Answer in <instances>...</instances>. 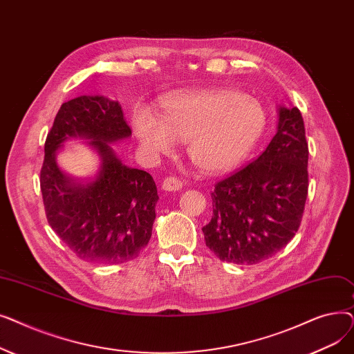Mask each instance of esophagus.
Wrapping results in <instances>:
<instances>
[{
    "label": "esophagus",
    "mask_w": 354,
    "mask_h": 354,
    "mask_svg": "<svg viewBox=\"0 0 354 354\" xmlns=\"http://www.w3.org/2000/svg\"><path fill=\"white\" fill-rule=\"evenodd\" d=\"M182 188V180L176 176H169L165 178L162 182V189L167 191V192H175L179 191Z\"/></svg>",
    "instance_id": "34e87169"
}]
</instances>
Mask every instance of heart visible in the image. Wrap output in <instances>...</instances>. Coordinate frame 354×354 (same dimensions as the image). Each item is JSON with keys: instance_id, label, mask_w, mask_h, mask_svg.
<instances>
[{"instance_id": "b5f03b06", "label": "heart", "mask_w": 354, "mask_h": 354, "mask_svg": "<svg viewBox=\"0 0 354 354\" xmlns=\"http://www.w3.org/2000/svg\"><path fill=\"white\" fill-rule=\"evenodd\" d=\"M130 123L149 162L171 155L178 140H185L188 156L199 169L221 174L250 156L264 133L267 113L254 96L211 88L165 99L160 116L138 106Z\"/></svg>"}]
</instances>
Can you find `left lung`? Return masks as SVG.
Wrapping results in <instances>:
<instances>
[{
	"instance_id": "8db88e82",
	"label": "left lung",
	"mask_w": 354,
	"mask_h": 354,
	"mask_svg": "<svg viewBox=\"0 0 354 354\" xmlns=\"http://www.w3.org/2000/svg\"><path fill=\"white\" fill-rule=\"evenodd\" d=\"M277 133L254 162L219 180L207 247L232 264L252 266L283 250L299 231L308 194V145L297 107L280 106Z\"/></svg>"
}]
</instances>
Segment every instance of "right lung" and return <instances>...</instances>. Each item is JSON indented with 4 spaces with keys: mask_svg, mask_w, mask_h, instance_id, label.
<instances>
[{
    "mask_svg": "<svg viewBox=\"0 0 354 354\" xmlns=\"http://www.w3.org/2000/svg\"><path fill=\"white\" fill-rule=\"evenodd\" d=\"M132 135L122 106L104 96L62 104L44 145L40 187L50 227L79 258L120 264L139 255L152 235L159 199L153 178L119 159L115 143ZM86 138L98 156L95 175L67 176L55 152L67 138Z\"/></svg>",
    "mask_w": 354,
    "mask_h": 354,
    "instance_id": "right-lung-1",
    "label": "right lung"
}]
</instances>
